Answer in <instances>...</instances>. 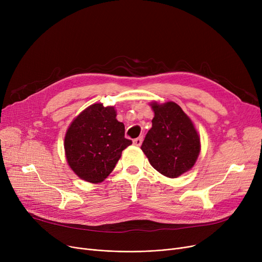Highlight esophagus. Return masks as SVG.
<instances>
[{
	"instance_id": "34e87169",
	"label": "esophagus",
	"mask_w": 262,
	"mask_h": 262,
	"mask_svg": "<svg viewBox=\"0 0 262 262\" xmlns=\"http://www.w3.org/2000/svg\"><path fill=\"white\" fill-rule=\"evenodd\" d=\"M142 140H143L142 137H138V138L134 139L133 143H134V145H136V146H140V145L142 144Z\"/></svg>"
}]
</instances>
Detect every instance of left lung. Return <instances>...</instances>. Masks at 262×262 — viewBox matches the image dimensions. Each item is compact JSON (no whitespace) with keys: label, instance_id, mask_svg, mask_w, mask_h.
<instances>
[{"label":"left lung","instance_id":"obj_1","mask_svg":"<svg viewBox=\"0 0 262 262\" xmlns=\"http://www.w3.org/2000/svg\"><path fill=\"white\" fill-rule=\"evenodd\" d=\"M154 118L141 149L152 167L162 175L175 178L189 171L201 149L193 123L174 102L150 104Z\"/></svg>","mask_w":262,"mask_h":262}]
</instances>
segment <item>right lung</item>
Returning <instances> with one entry per match:
<instances>
[{"label":"right lung","mask_w":262,"mask_h":262,"mask_svg":"<svg viewBox=\"0 0 262 262\" xmlns=\"http://www.w3.org/2000/svg\"><path fill=\"white\" fill-rule=\"evenodd\" d=\"M116 117L115 107L93 104L68 128L66 157L81 180L93 184L103 182L115 169L122 150L133 143L124 137L125 127Z\"/></svg>","instance_id":"add662e5"}]
</instances>
